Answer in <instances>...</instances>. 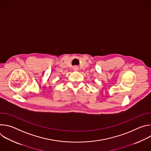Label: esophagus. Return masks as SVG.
I'll return each instance as SVG.
<instances>
[{
    "mask_svg": "<svg viewBox=\"0 0 151 151\" xmlns=\"http://www.w3.org/2000/svg\"><path fill=\"white\" fill-rule=\"evenodd\" d=\"M73 69H74V70H75V71H78V70H79V68H78V67L75 66V67H74Z\"/></svg>",
    "mask_w": 151,
    "mask_h": 151,
    "instance_id": "obj_1",
    "label": "esophagus"
}]
</instances>
